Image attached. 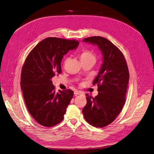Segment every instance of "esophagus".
<instances>
[{
	"label": "esophagus",
	"mask_w": 154,
	"mask_h": 154,
	"mask_svg": "<svg viewBox=\"0 0 154 154\" xmlns=\"http://www.w3.org/2000/svg\"><path fill=\"white\" fill-rule=\"evenodd\" d=\"M82 94V92H81L80 91H74V94H75V96H77V95H80V94Z\"/></svg>",
	"instance_id": "34e87169"
}]
</instances>
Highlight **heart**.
<instances>
[{
	"label": "heart",
	"mask_w": 154,
	"mask_h": 154,
	"mask_svg": "<svg viewBox=\"0 0 154 154\" xmlns=\"http://www.w3.org/2000/svg\"><path fill=\"white\" fill-rule=\"evenodd\" d=\"M79 58L82 61H96V58L95 54L92 52V51L89 50H83L82 52L79 54ZM67 59L65 60V63H66Z\"/></svg>",
	"instance_id": "b5f03b06"
}]
</instances>
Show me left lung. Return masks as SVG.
Returning <instances> with one entry per match:
<instances>
[{
  "label": "left lung",
  "instance_id": "obj_1",
  "mask_svg": "<svg viewBox=\"0 0 154 154\" xmlns=\"http://www.w3.org/2000/svg\"><path fill=\"white\" fill-rule=\"evenodd\" d=\"M82 41L97 45L103 55V63L93 82L97 84L98 94L94 98L86 94L87 103L82 110L89 124L103 128L115 120L126 101L128 68L121 51L108 39L94 36Z\"/></svg>",
  "mask_w": 154,
  "mask_h": 154
}]
</instances>
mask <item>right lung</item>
I'll list each match as a JSON object with an SVG mask.
<instances>
[{
  "instance_id": "right-lung-1",
  "label": "right lung",
  "mask_w": 154,
  "mask_h": 154,
  "mask_svg": "<svg viewBox=\"0 0 154 154\" xmlns=\"http://www.w3.org/2000/svg\"><path fill=\"white\" fill-rule=\"evenodd\" d=\"M79 42L48 37L42 40L26 57L21 74V88L32 117L45 127H52L63 119L73 96L71 89L56 93L51 81L61 72L63 57L76 49Z\"/></svg>"
}]
</instances>
